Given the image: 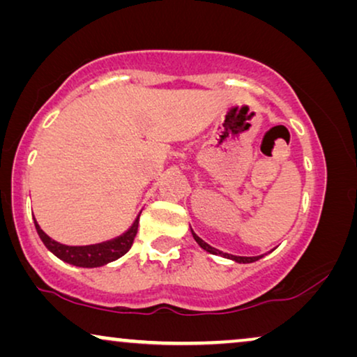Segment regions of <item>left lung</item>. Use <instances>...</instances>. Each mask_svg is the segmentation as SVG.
Masks as SVG:
<instances>
[{
	"mask_svg": "<svg viewBox=\"0 0 357 357\" xmlns=\"http://www.w3.org/2000/svg\"><path fill=\"white\" fill-rule=\"evenodd\" d=\"M190 233H192V238L195 239V243H197L204 250H207V252L213 254V255H222V257L229 259V260H234V262H238V264H252V262H255V260H259V259L264 257V255H257V257H241V255H231V254H227V252H222V250L212 248V245H208L207 243H205V241L200 239L199 236L194 233L192 228H190Z\"/></svg>",
	"mask_w": 357,
	"mask_h": 357,
	"instance_id": "1",
	"label": "left lung"
}]
</instances>
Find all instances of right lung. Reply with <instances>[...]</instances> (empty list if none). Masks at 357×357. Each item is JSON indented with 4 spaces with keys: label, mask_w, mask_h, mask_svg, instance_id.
I'll use <instances>...</instances> for the list:
<instances>
[{
    "label": "right lung",
    "mask_w": 357,
    "mask_h": 357,
    "mask_svg": "<svg viewBox=\"0 0 357 357\" xmlns=\"http://www.w3.org/2000/svg\"><path fill=\"white\" fill-rule=\"evenodd\" d=\"M139 217L134 220V223L130 225L128 231H124L123 234L116 236V238L103 241V243L98 244H89V245H66L58 243L50 238V236L45 233V231L40 228L37 220L33 218L35 229L42 239L50 252L56 255L58 259H61L63 262L69 265H74V267H82V268H95V267H103L109 262H114L119 257H123L124 254L130 249V245L134 243L135 234H137V227H139Z\"/></svg>",
    "instance_id": "1"
}]
</instances>
